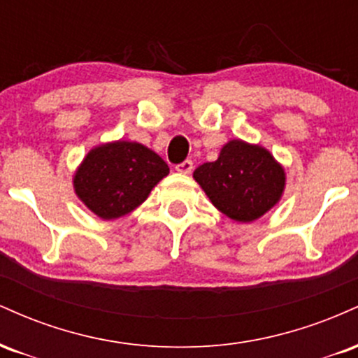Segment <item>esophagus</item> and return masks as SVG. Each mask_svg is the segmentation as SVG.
Instances as JSON below:
<instances>
[{
	"instance_id": "esophagus-1",
	"label": "esophagus",
	"mask_w": 358,
	"mask_h": 358,
	"mask_svg": "<svg viewBox=\"0 0 358 358\" xmlns=\"http://www.w3.org/2000/svg\"><path fill=\"white\" fill-rule=\"evenodd\" d=\"M175 170L178 171V173L188 175V173H192V170H193V163L190 162V159H185L183 163H180V165H176V166H175Z\"/></svg>"
}]
</instances>
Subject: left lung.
Here are the masks:
<instances>
[{"instance_id":"1","label":"left lung","mask_w":358,"mask_h":358,"mask_svg":"<svg viewBox=\"0 0 358 358\" xmlns=\"http://www.w3.org/2000/svg\"><path fill=\"white\" fill-rule=\"evenodd\" d=\"M193 178L210 202L229 219L252 222L281 200L286 185L285 168L266 148L232 139L215 162L203 163Z\"/></svg>"}]
</instances>
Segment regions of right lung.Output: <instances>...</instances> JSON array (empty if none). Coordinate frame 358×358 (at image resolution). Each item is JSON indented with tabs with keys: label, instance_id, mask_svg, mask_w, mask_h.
<instances>
[{
	"label": "right lung",
	"instance_id": "1",
	"mask_svg": "<svg viewBox=\"0 0 358 358\" xmlns=\"http://www.w3.org/2000/svg\"><path fill=\"white\" fill-rule=\"evenodd\" d=\"M168 173L162 156L121 139L89 151L73 175V188L89 210L113 220L139 207Z\"/></svg>",
	"mask_w": 358,
	"mask_h": 358
}]
</instances>
